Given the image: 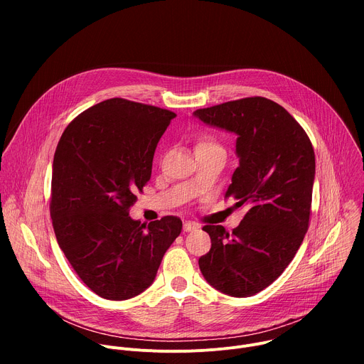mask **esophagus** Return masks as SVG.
<instances>
[{"mask_svg":"<svg viewBox=\"0 0 364 364\" xmlns=\"http://www.w3.org/2000/svg\"><path fill=\"white\" fill-rule=\"evenodd\" d=\"M198 226L196 225V223H193V222H186L184 223V226H183V230L184 232H193V230H196Z\"/></svg>","mask_w":364,"mask_h":364,"instance_id":"esophagus-1","label":"esophagus"}]
</instances>
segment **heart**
I'll return each instance as SVG.
<instances>
[{
  "mask_svg": "<svg viewBox=\"0 0 364 364\" xmlns=\"http://www.w3.org/2000/svg\"><path fill=\"white\" fill-rule=\"evenodd\" d=\"M197 148H222V146L219 145V142L213 136L203 135L196 142V149Z\"/></svg>",
  "mask_w": 364,
  "mask_h": 364,
  "instance_id": "b5f03b06",
  "label": "heart"
}]
</instances>
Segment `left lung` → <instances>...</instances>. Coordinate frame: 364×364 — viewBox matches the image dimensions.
<instances>
[{"instance_id": "left-lung-1", "label": "left lung", "mask_w": 364, "mask_h": 364, "mask_svg": "<svg viewBox=\"0 0 364 364\" xmlns=\"http://www.w3.org/2000/svg\"><path fill=\"white\" fill-rule=\"evenodd\" d=\"M194 117L237 135L239 167L225 197L247 207L232 233L219 225L203 228L212 247L198 267L218 291L250 296L285 271L304 240L316 176L314 148L289 112L262 96L197 109Z\"/></svg>"}]
</instances>
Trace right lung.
<instances>
[{
	"label": "right lung",
	"instance_id": "1",
	"mask_svg": "<svg viewBox=\"0 0 364 364\" xmlns=\"http://www.w3.org/2000/svg\"><path fill=\"white\" fill-rule=\"evenodd\" d=\"M176 114L112 97L77 115L58 144L50 215L77 277L102 298L136 296L181 233L176 216L145 223L129 207L151 178L155 148Z\"/></svg>",
	"mask_w": 364,
	"mask_h": 364
}]
</instances>
